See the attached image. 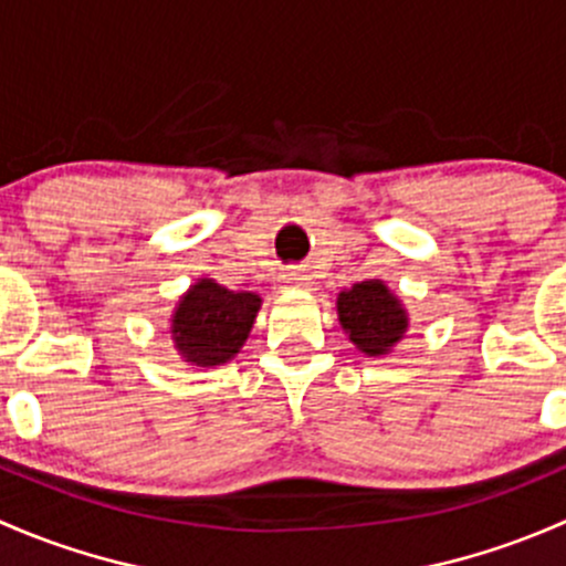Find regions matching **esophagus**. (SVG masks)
Wrapping results in <instances>:
<instances>
[{
  "instance_id": "34e87169",
  "label": "esophagus",
  "mask_w": 566,
  "mask_h": 566,
  "mask_svg": "<svg viewBox=\"0 0 566 566\" xmlns=\"http://www.w3.org/2000/svg\"><path fill=\"white\" fill-rule=\"evenodd\" d=\"M283 281L291 283V285H307V281H311V277H307L305 272H300V270H289L283 275Z\"/></svg>"
}]
</instances>
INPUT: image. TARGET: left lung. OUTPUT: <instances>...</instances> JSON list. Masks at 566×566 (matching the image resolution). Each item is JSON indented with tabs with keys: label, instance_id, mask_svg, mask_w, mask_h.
Wrapping results in <instances>:
<instances>
[{
	"label": "left lung",
	"instance_id": "left-lung-1",
	"mask_svg": "<svg viewBox=\"0 0 566 566\" xmlns=\"http://www.w3.org/2000/svg\"><path fill=\"white\" fill-rule=\"evenodd\" d=\"M337 322L365 357H384L409 332V311L384 281H363L337 294Z\"/></svg>",
	"mask_w": 566,
	"mask_h": 566
}]
</instances>
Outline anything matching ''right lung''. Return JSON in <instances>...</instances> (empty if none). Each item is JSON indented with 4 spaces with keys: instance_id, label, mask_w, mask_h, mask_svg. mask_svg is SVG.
<instances>
[{
    "instance_id": "add662e5",
    "label": "right lung",
    "mask_w": 566,
    "mask_h": 566,
    "mask_svg": "<svg viewBox=\"0 0 566 566\" xmlns=\"http://www.w3.org/2000/svg\"><path fill=\"white\" fill-rule=\"evenodd\" d=\"M261 311L255 291H231L212 277L179 296L171 313V343L179 359L196 368H218L240 354Z\"/></svg>"
}]
</instances>
